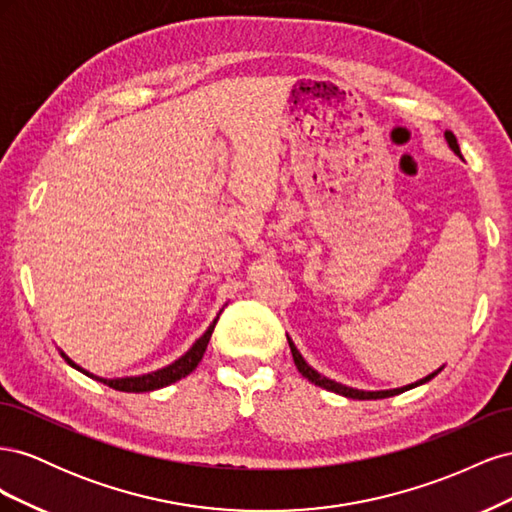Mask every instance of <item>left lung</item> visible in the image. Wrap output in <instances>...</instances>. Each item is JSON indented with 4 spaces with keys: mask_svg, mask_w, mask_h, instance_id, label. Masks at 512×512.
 <instances>
[{
    "mask_svg": "<svg viewBox=\"0 0 512 512\" xmlns=\"http://www.w3.org/2000/svg\"><path fill=\"white\" fill-rule=\"evenodd\" d=\"M446 141H448V145H451V149L457 153V156H461V153H459V145H457V138H455V134H453V132H446ZM288 344H290V352H292L294 365H297V369L301 371L303 378H307V380L312 382V384L320 386V389H327V391L339 393V395L350 397V399H384V397H393V395H399V393H404V391H408V389H414V386L423 384V382H427V380H431L433 376H436V374H431V376H427V378H425V380H421V382L410 384V386H404V389H393V391H374V393L356 391V389H348V386L337 384V382H333V380L322 378V376L318 374V371H314L312 367H309V365L303 361V356L299 354V350H297V348H294V344L290 342V339H288Z\"/></svg>",
    "mask_w": 512,
    "mask_h": 512,
    "instance_id": "8db88e82",
    "label": "left lung"
}]
</instances>
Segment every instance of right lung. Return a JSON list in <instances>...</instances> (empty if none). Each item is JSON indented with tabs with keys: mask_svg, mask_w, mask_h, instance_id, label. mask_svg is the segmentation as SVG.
<instances>
[{
	"mask_svg": "<svg viewBox=\"0 0 512 512\" xmlns=\"http://www.w3.org/2000/svg\"><path fill=\"white\" fill-rule=\"evenodd\" d=\"M220 318V316H218ZM218 318H215L211 322V327L207 329V333L198 339V342L185 352L179 361H175L173 365H168L160 371H153V374H147V376H138V378H119V380H100L104 382L106 386H111V389L115 391H123V393H145V391H156V389H162V386H168L173 384L185 376H190L192 371L198 367L200 359H203V354L207 350V344L211 339V333L215 329V322H218ZM72 367H76L70 359H66ZM81 369V367H76ZM87 374V371H85ZM89 376V374H87ZM94 378V376H91Z\"/></svg>",
	"mask_w": 512,
	"mask_h": 512,
	"instance_id": "right-lung-1",
	"label": "right lung"
}]
</instances>
